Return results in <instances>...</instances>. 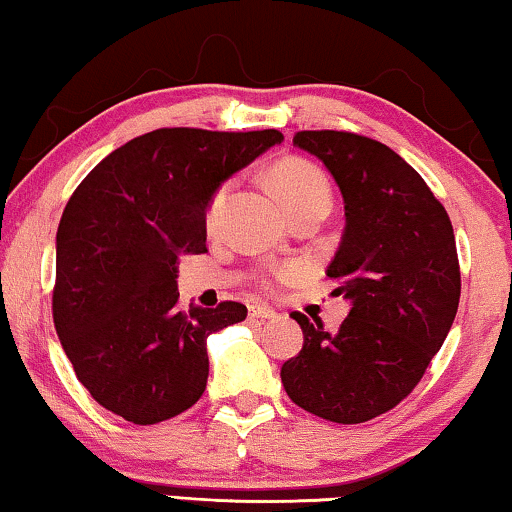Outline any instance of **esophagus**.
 I'll list each match as a JSON object with an SVG mask.
<instances>
[{
    "mask_svg": "<svg viewBox=\"0 0 512 512\" xmlns=\"http://www.w3.org/2000/svg\"><path fill=\"white\" fill-rule=\"evenodd\" d=\"M249 316L251 318H261V321H270V318H277V311L270 309V307L256 305V307L249 309Z\"/></svg>",
    "mask_w": 512,
    "mask_h": 512,
    "instance_id": "obj_1",
    "label": "esophagus"
}]
</instances>
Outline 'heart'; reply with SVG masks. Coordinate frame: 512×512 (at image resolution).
Returning <instances> with one entry per match:
<instances>
[{
	"mask_svg": "<svg viewBox=\"0 0 512 512\" xmlns=\"http://www.w3.org/2000/svg\"><path fill=\"white\" fill-rule=\"evenodd\" d=\"M270 184L274 194L281 198V203L286 205V210H293L295 205H302L307 201H330V184L328 177L323 175L321 168L309 164L305 159H286L279 161L277 166L270 170ZM226 201H228V184L217 189V194L212 196L210 205H207L205 212V226L207 231L214 233L221 226V219H224L226 212ZM291 270H281V277Z\"/></svg>",
	"mask_w": 512,
	"mask_h": 512,
	"instance_id": "b5f03b06",
	"label": "heart"
}]
</instances>
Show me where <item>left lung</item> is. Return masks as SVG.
I'll return each mask as SVG.
<instances>
[{
    "instance_id": "8db88e82",
    "label": "left lung",
    "mask_w": 512,
    "mask_h": 512,
    "mask_svg": "<svg viewBox=\"0 0 512 512\" xmlns=\"http://www.w3.org/2000/svg\"><path fill=\"white\" fill-rule=\"evenodd\" d=\"M344 198L342 242L328 265L351 305L337 332L307 316L305 344L281 365L300 409L342 425L372 420L416 388L455 321L459 263L448 212L388 145L346 131H300Z\"/></svg>"
}]
</instances>
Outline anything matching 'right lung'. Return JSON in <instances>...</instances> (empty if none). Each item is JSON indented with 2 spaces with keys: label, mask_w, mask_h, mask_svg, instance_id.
<instances>
[{
  "label": "right lung",
  "mask_w": 512,
  "mask_h": 512,
  "mask_svg": "<svg viewBox=\"0 0 512 512\" xmlns=\"http://www.w3.org/2000/svg\"><path fill=\"white\" fill-rule=\"evenodd\" d=\"M274 129H157L110 152L57 228L53 318L78 381L133 422L180 416L207 385V337L247 318L240 302L177 307V263L205 254V212L228 177L279 145Z\"/></svg>",
  "instance_id": "add662e5"
}]
</instances>
